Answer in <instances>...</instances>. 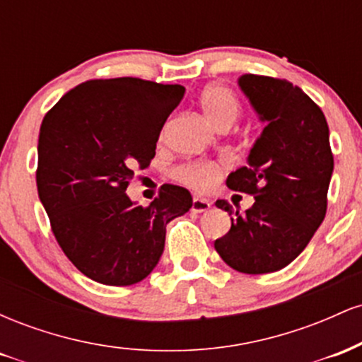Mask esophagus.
<instances>
[{
	"label": "esophagus",
	"instance_id": "esophagus-1",
	"mask_svg": "<svg viewBox=\"0 0 362 362\" xmlns=\"http://www.w3.org/2000/svg\"><path fill=\"white\" fill-rule=\"evenodd\" d=\"M211 207V202L204 197H194L192 201V211L194 213H206Z\"/></svg>",
	"mask_w": 362,
	"mask_h": 362
}]
</instances>
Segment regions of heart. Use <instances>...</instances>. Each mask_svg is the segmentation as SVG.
I'll list each match as a JSON object with an SVG mask.
<instances>
[{"label":"heart","mask_w":362,"mask_h":362,"mask_svg":"<svg viewBox=\"0 0 362 362\" xmlns=\"http://www.w3.org/2000/svg\"><path fill=\"white\" fill-rule=\"evenodd\" d=\"M199 103L206 119L219 131L233 126L242 110L236 93L226 85L207 86L199 97ZM224 170H226V165L223 161L197 160L180 165L175 170V177L185 185L197 190H211L221 180Z\"/></svg>","instance_id":"heart-1"}]
</instances>
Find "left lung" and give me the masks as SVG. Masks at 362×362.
<instances>
[{"mask_svg": "<svg viewBox=\"0 0 362 362\" xmlns=\"http://www.w3.org/2000/svg\"><path fill=\"white\" fill-rule=\"evenodd\" d=\"M238 85L267 126L250 149L248 167L226 180L255 202L240 214L228 201H216L235 216L214 248L238 272H276L305 250L325 218L334 172L328 126L322 109L293 83L243 74Z\"/></svg>", "mask_w": 362, "mask_h": 362, "instance_id": "obj_1", "label": "left lung"}]
</instances>
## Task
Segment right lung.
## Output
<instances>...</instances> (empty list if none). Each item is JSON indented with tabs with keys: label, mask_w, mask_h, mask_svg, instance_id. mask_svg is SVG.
<instances>
[{
	"label": "right lung",
	"mask_w": 362,
	"mask_h": 362,
	"mask_svg": "<svg viewBox=\"0 0 362 362\" xmlns=\"http://www.w3.org/2000/svg\"><path fill=\"white\" fill-rule=\"evenodd\" d=\"M182 85L112 78L69 90L45 114L37 190L52 233L74 267L107 286H131L156 267L167 224L192 207L184 187L165 184L149 206L126 194L146 168Z\"/></svg>",
	"instance_id": "obj_1"
}]
</instances>
